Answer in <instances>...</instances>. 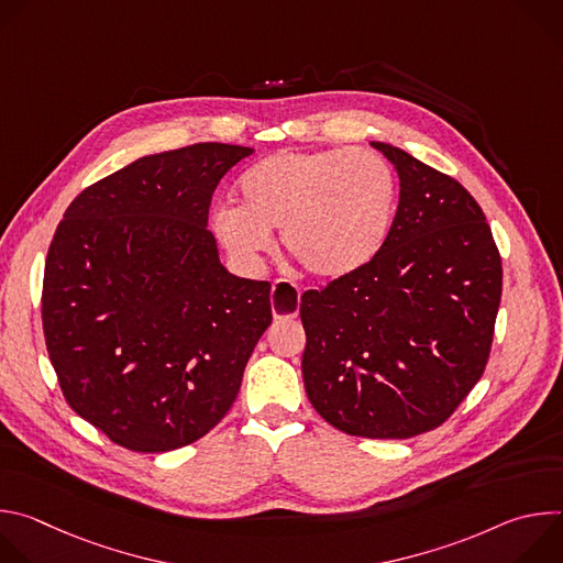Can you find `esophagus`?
Returning <instances> with one entry per match:
<instances>
[{"instance_id":"1","label":"esophagus","mask_w":563,"mask_h":563,"mask_svg":"<svg viewBox=\"0 0 563 563\" xmlns=\"http://www.w3.org/2000/svg\"><path fill=\"white\" fill-rule=\"evenodd\" d=\"M300 291L287 280H276L272 287V309L274 318H291L298 313Z\"/></svg>"}]
</instances>
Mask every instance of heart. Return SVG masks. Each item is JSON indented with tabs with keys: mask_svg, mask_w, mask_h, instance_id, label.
I'll return each mask as SVG.
<instances>
[{
	"mask_svg": "<svg viewBox=\"0 0 563 563\" xmlns=\"http://www.w3.org/2000/svg\"><path fill=\"white\" fill-rule=\"evenodd\" d=\"M396 178L372 151H278L238 183L240 207H220L213 231L240 261H256L280 227L285 252L313 278L336 280L383 247L396 209Z\"/></svg>",
	"mask_w": 563,
	"mask_h": 563,
	"instance_id": "b5f03b06",
	"label": "heart"
}]
</instances>
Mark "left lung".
<instances>
[{"instance_id":"left-lung-1","label":"left lung","mask_w":563,"mask_h":563,"mask_svg":"<svg viewBox=\"0 0 563 563\" xmlns=\"http://www.w3.org/2000/svg\"><path fill=\"white\" fill-rule=\"evenodd\" d=\"M400 196L378 254L300 296L305 391L336 430L410 439L443 426L484 376L504 267L470 191L396 146Z\"/></svg>"}]
</instances>
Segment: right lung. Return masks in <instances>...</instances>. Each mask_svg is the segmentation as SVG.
Here are the masks:
<instances>
[{
	"label": "right lung",
	"instance_id": "1",
	"mask_svg": "<svg viewBox=\"0 0 563 563\" xmlns=\"http://www.w3.org/2000/svg\"><path fill=\"white\" fill-rule=\"evenodd\" d=\"M250 146L135 159L79 194L51 240L42 328L66 404L113 443L169 452L229 412L272 325V285L229 274L207 229Z\"/></svg>",
	"mask_w": 563,
	"mask_h": 563
}]
</instances>
